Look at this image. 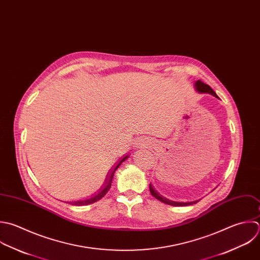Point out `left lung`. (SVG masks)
Wrapping results in <instances>:
<instances>
[{
	"label": "left lung",
	"mask_w": 260,
	"mask_h": 260,
	"mask_svg": "<svg viewBox=\"0 0 260 260\" xmlns=\"http://www.w3.org/2000/svg\"><path fill=\"white\" fill-rule=\"evenodd\" d=\"M196 89H197V91L200 92V93H209V94H212L213 96H215V97L218 98V95L216 94V92H215L209 85L205 84V83L202 82L201 80H199V81L196 82ZM149 188H150V191H151V193H152V196H153L154 198H156L158 201H160V202H162V203H164V204L170 205V206H174V207H184V206H189V205H193V204L198 203V202H190V203H177V202H173V201L167 200V199H165L164 197H162L161 194H159V193L155 190V188L153 187L152 184H150Z\"/></svg>",
	"instance_id": "8db88e82"
}]
</instances>
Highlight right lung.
I'll return each mask as SVG.
<instances>
[{"label":"right lung","mask_w":260,"mask_h":260,"mask_svg":"<svg viewBox=\"0 0 260 260\" xmlns=\"http://www.w3.org/2000/svg\"><path fill=\"white\" fill-rule=\"evenodd\" d=\"M127 157H128V156H125L122 160H120V162L117 164V166H116L114 169H112L111 172L107 175L108 177H106V180H105V182H104V184H106V186H105L104 188H102V190H101L98 194H96L95 197H92L91 199H88V200L79 201V202H70L69 204H71V205H73V206H85V205H90V204L96 203V202H98L99 200H101V199L108 192V190H109L110 187H111V182H112V178H113L114 172L116 171V169L119 167V165H120Z\"/></svg>","instance_id":"1"}]
</instances>
